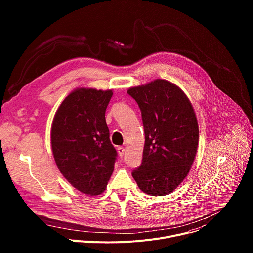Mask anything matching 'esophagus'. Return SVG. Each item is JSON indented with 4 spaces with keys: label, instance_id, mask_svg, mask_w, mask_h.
<instances>
[{
    "label": "esophagus",
    "instance_id": "obj_1",
    "mask_svg": "<svg viewBox=\"0 0 253 253\" xmlns=\"http://www.w3.org/2000/svg\"><path fill=\"white\" fill-rule=\"evenodd\" d=\"M117 151H118V154H119V156H123L124 155V152H125V149L123 148V147H118L117 148Z\"/></svg>",
    "mask_w": 253,
    "mask_h": 253
}]
</instances>
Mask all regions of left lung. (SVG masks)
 Listing matches in <instances>:
<instances>
[{
  "label": "left lung",
  "mask_w": 253,
  "mask_h": 253,
  "mask_svg": "<svg viewBox=\"0 0 253 253\" xmlns=\"http://www.w3.org/2000/svg\"><path fill=\"white\" fill-rule=\"evenodd\" d=\"M137 102L145 133L143 159L132 172L144 193H171L190 171L196 156L199 130L191 102L175 84L156 79L130 88Z\"/></svg>",
  "instance_id": "8db88e82"
}]
</instances>
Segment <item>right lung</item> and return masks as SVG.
Masks as SVG:
<instances>
[{
    "instance_id": "right-lung-1",
    "label": "right lung",
    "mask_w": 253,
    "mask_h": 253,
    "mask_svg": "<svg viewBox=\"0 0 253 253\" xmlns=\"http://www.w3.org/2000/svg\"><path fill=\"white\" fill-rule=\"evenodd\" d=\"M112 90L78 88L62 102L51 128L55 162L68 182L87 195L105 191L117 152L105 112Z\"/></svg>"
}]
</instances>
